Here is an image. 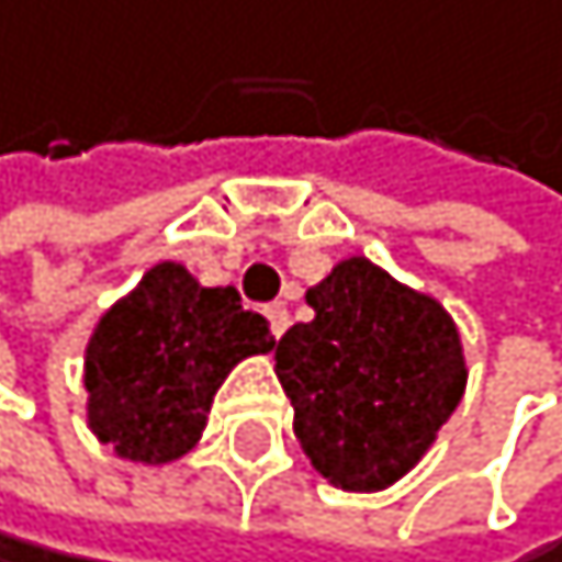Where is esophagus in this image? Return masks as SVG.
Listing matches in <instances>:
<instances>
[{"label": "esophagus", "mask_w": 562, "mask_h": 562, "mask_svg": "<svg viewBox=\"0 0 562 562\" xmlns=\"http://www.w3.org/2000/svg\"><path fill=\"white\" fill-rule=\"evenodd\" d=\"M265 318H269V325H272V333H276V336H283V333H286V325H290V311H286L283 301H276V304L265 307Z\"/></svg>", "instance_id": "34e87169"}]
</instances>
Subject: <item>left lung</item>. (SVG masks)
<instances>
[{
    "label": "left lung",
    "mask_w": 562,
    "mask_h": 562,
    "mask_svg": "<svg viewBox=\"0 0 562 562\" xmlns=\"http://www.w3.org/2000/svg\"><path fill=\"white\" fill-rule=\"evenodd\" d=\"M315 311L276 347V375L325 482L344 492L396 485L464 400L468 358L453 315L364 255L307 286Z\"/></svg>",
    "instance_id": "1"
}]
</instances>
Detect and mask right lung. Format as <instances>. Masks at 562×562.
Masks as SVG:
<instances>
[{
    "label": "right lung",
    "instance_id": "right-lung-1",
    "mask_svg": "<svg viewBox=\"0 0 562 562\" xmlns=\"http://www.w3.org/2000/svg\"><path fill=\"white\" fill-rule=\"evenodd\" d=\"M276 336L233 286H201L180 261H158L102 311L85 347L88 428L134 464H172L198 446L212 400L244 358Z\"/></svg>",
    "mask_w": 562,
    "mask_h": 562
}]
</instances>
